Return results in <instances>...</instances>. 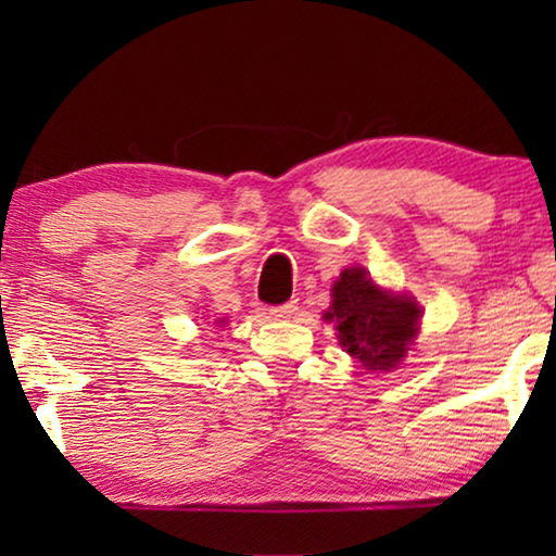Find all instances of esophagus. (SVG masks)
<instances>
[{
  "label": "esophagus",
  "mask_w": 556,
  "mask_h": 556,
  "mask_svg": "<svg viewBox=\"0 0 556 556\" xmlns=\"http://www.w3.org/2000/svg\"><path fill=\"white\" fill-rule=\"evenodd\" d=\"M295 311H299V303L295 301H288V303H283V306H273V308H268V316L270 318H276V321H286V318H291Z\"/></svg>",
  "instance_id": "esophagus-1"
}]
</instances>
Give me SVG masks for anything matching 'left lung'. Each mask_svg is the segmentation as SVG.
<instances>
[{"label": "left lung", "mask_w": 556, "mask_h": 556, "mask_svg": "<svg viewBox=\"0 0 556 556\" xmlns=\"http://www.w3.org/2000/svg\"><path fill=\"white\" fill-rule=\"evenodd\" d=\"M420 314L415 299L379 288L362 265H354L333 283L324 318L337 324L339 344L364 369L390 371L405 359L420 331Z\"/></svg>", "instance_id": "8db88e82"}]
</instances>
